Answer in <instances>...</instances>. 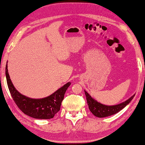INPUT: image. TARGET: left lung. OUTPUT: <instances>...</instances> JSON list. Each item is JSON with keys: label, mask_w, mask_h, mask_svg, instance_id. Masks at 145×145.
<instances>
[{"label": "left lung", "mask_w": 145, "mask_h": 145, "mask_svg": "<svg viewBox=\"0 0 145 145\" xmlns=\"http://www.w3.org/2000/svg\"><path fill=\"white\" fill-rule=\"evenodd\" d=\"M84 92L86 97L89 110L92 113L93 115L98 117V118H106V117H108L117 114V113L121 110L123 108H124L127 105L129 104L131 101L134 98L135 95L134 94L130 98H129L127 100L125 101L124 102L121 103L120 104L115 105V106H106V105L97 102L85 90Z\"/></svg>", "instance_id": "left-lung-1"}]
</instances>
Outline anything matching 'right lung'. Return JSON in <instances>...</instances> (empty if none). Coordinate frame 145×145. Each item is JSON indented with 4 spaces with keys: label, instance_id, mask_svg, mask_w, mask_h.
<instances>
[{
    "label": "right lung",
    "instance_id": "obj_1",
    "mask_svg": "<svg viewBox=\"0 0 145 145\" xmlns=\"http://www.w3.org/2000/svg\"><path fill=\"white\" fill-rule=\"evenodd\" d=\"M7 67V64L6 77L8 87L15 104L20 110L24 114L35 119L48 120L53 118L60 110L61 102L64 98L67 89L71 85V82H67L56 92L46 98L41 99L29 98L21 94L14 88L10 78Z\"/></svg>",
    "mask_w": 145,
    "mask_h": 145
}]
</instances>
